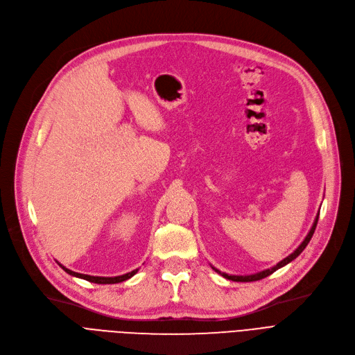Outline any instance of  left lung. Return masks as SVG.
<instances>
[{
	"label": "left lung",
	"instance_id": "1",
	"mask_svg": "<svg viewBox=\"0 0 355 355\" xmlns=\"http://www.w3.org/2000/svg\"><path fill=\"white\" fill-rule=\"evenodd\" d=\"M318 217H320V211H318V214H316V217H315V220H313V223H312V227L309 229L308 234H306L305 239L302 240V243H301L300 246H297L289 256H286L285 259L281 260V262H277L275 266H272V268H269V269L260 270V272H257V273H250V275H230V273L218 270V269L214 268L213 265H210V266H211L218 275H221L223 277H226V279H229V281H233V282H253V281H260V279H263V277L272 275V273L276 272L277 269H281V268L286 266L288 263H291L292 260H295L297 256H300V254L304 252V249H305V248L308 246V243H309V240L312 239V234H313L315 227H316V223H318Z\"/></svg>",
	"mask_w": 355,
	"mask_h": 355
}]
</instances>
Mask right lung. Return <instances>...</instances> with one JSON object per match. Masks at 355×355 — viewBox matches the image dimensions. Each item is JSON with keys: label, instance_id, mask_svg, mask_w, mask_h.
I'll use <instances>...</instances> for the list:
<instances>
[{"label": "right lung", "instance_id": "obj_1", "mask_svg": "<svg viewBox=\"0 0 355 355\" xmlns=\"http://www.w3.org/2000/svg\"><path fill=\"white\" fill-rule=\"evenodd\" d=\"M58 262V260H55ZM58 265L66 272L69 273L70 276H74V277H79V279H85V281L87 282H92V284H99V285H110V284H119V282H123V281H128V279L132 277L135 273H138L139 269H134L132 272H128L125 275H119V276H92V275H83V273H78V272H73L70 269H67L66 266H63L62 263L58 262Z\"/></svg>", "mask_w": 355, "mask_h": 355}]
</instances>
